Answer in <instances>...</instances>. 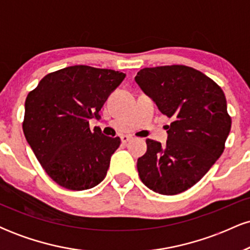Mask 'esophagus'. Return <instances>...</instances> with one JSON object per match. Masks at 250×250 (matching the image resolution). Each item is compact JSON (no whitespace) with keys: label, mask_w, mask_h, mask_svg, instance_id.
Masks as SVG:
<instances>
[{"label":"esophagus","mask_w":250,"mask_h":250,"mask_svg":"<svg viewBox=\"0 0 250 250\" xmlns=\"http://www.w3.org/2000/svg\"><path fill=\"white\" fill-rule=\"evenodd\" d=\"M131 140V136H128V135H122L121 136V141L122 143H127Z\"/></svg>","instance_id":"1"}]
</instances>
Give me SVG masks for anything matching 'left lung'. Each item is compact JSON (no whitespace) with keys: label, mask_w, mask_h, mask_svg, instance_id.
<instances>
[{"label":"left lung","mask_w":250,"mask_h":250,"mask_svg":"<svg viewBox=\"0 0 250 250\" xmlns=\"http://www.w3.org/2000/svg\"><path fill=\"white\" fill-rule=\"evenodd\" d=\"M135 81L173 120L167 143L147 139L137 160L140 179L162 195H176L205 176L225 150L231 127L225 93L213 80L186 65L143 68Z\"/></svg>","instance_id":"1"}]
</instances>
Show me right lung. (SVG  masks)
Returning a JSON list of instances; mask_svg holds the SVG:
<instances>
[{"label": "right lung", "instance_id": "1", "mask_svg": "<svg viewBox=\"0 0 250 250\" xmlns=\"http://www.w3.org/2000/svg\"><path fill=\"white\" fill-rule=\"evenodd\" d=\"M125 74L73 65L48 74L28 94L23 133L43 169L57 185L84 190L107 175L120 137H109L89 120L99 119L108 96Z\"/></svg>", "mask_w": 250, "mask_h": 250}]
</instances>
